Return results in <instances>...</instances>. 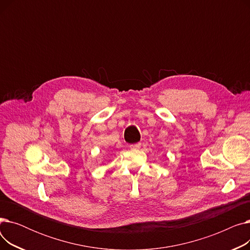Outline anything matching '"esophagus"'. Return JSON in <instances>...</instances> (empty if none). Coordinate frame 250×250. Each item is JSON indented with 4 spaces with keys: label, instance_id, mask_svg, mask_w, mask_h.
<instances>
[{
    "label": "esophagus",
    "instance_id": "esophagus-1",
    "mask_svg": "<svg viewBox=\"0 0 250 250\" xmlns=\"http://www.w3.org/2000/svg\"><path fill=\"white\" fill-rule=\"evenodd\" d=\"M129 148L133 150H137L141 148V143H137V144H133V145H129Z\"/></svg>",
    "mask_w": 250,
    "mask_h": 250
}]
</instances>
